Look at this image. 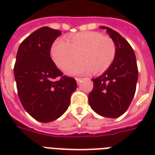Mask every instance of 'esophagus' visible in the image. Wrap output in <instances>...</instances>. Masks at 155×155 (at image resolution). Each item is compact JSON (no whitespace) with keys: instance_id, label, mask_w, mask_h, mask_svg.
I'll use <instances>...</instances> for the list:
<instances>
[{"instance_id":"esophagus-1","label":"esophagus","mask_w":155,"mask_h":155,"mask_svg":"<svg viewBox=\"0 0 155 155\" xmlns=\"http://www.w3.org/2000/svg\"><path fill=\"white\" fill-rule=\"evenodd\" d=\"M75 80H76V82H77V84H79L80 82H81V80H82V79L81 78H75Z\"/></svg>"}]
</instances>
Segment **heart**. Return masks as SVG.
<instances>
[{"label": "heart", "mask_w": 155, "mask_h": 155, "mask_svg": "<svg viewBox=\"0 0 155 155\" xmlns=\"http://www.w3.org/2000/svg\"><path fill=\"white\" fill-rule=\"evenodd\" d=\"M116 44L110 37L97 31H87L58 39L52 45L51 53L55 64L62 70L79 55L80 61L68 66L65 72L69 75L101 74L116 57Z\"/></svg>", "instance_id": "heart-1"}]
</instances>
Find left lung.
Wrapping results in <instances>:
<instances>
[{
    "label": "left lung",
    "instance_id": "1",
    "mask_svg": "<svg viewBox=\"0 0 155 155\" xmlns=\"http://www.w3.org/2000/svg\"><path fill=\"white\" fill-rule=\"evenodd\" d=\"M101 28L114 41L117 52L110 67L92 80L94 84L88 102L97 114L117 118L125 113L134 97L138 77L137 61L130 43L119 33L106 26Z\"/></svg>",
    "mask_w": 155,
    "mask_h": 155
}]
</instances>
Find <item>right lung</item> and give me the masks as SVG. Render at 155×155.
Masks as SVG:
<instances>
[{"label":"right lung","mask_w":155,"mask_h":155,"mask_svg":"<svg viewBox=\"0 0 155 155\" xmlns=\"http://www.w3.org/2000/svg\"><path fill=\"white\" fill-rule=\"evenodd\" d=\"M61 35L47 26L39 28L21 43L17 53L13 72L18 97L25 111L40 122L60 117L77 87L75 79L63 75L51 58L52 44Z\"/></svg>","instance_id":"add662e5"}]
</instances>
